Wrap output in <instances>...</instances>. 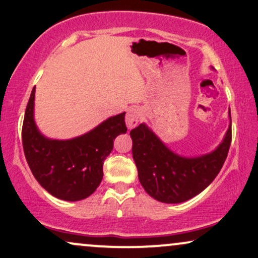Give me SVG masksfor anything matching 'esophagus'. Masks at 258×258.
I'll list each match as a JSON object with an SVG mask.
<instances>
[{"label": "esophagus", "mask_w": 258, "mask_h": 258, "mask_svg": "<svg viewBox=\"0 0 258 258\" xmlns=\"http://www.w3.org/2000/svg\"><path fill=\"white\" fill-rule=\"evenodd\" d=\"M142 110H140L138 107H132V108H130L127 110V114H126V118H125V121H126V126L127 128L131 130L133 127H136L138 125L140 119H142Z\"/></svg>", "instance_id": "34e87169"}]
</instances>
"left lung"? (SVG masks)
Returning <instances> with one entry per match:
<instances>
[{"instance_id": "8db88e82", "label": "left lung", "mask_w": 258, "mask_h": 258, "mask_svg": "<svg viewBox=\"0 0 258 258\" xmlns=\"http://www.w3.org/2000/svg\"><path fill=\"white\" fill-rule=\"evenodd\" d=\"M130 135L140 184L150 197L165 204L187 201L207 188L223 168L232 139L230 126L217 150L185 158L170 151L144 123Z\"/></svg>"}]
</instances>
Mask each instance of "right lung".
I'll use <instances>...</instances> for the list:
<instances>
[{"label": "right lung", "mask_w": 258, "mask_h": 258, "mask_svg": "<svg viewBox=\"0 0 258 258\" xmlns=\"http://www.w3.org/2000/svg\"><path fill=\"white\" fill-rule=\"evenodd\" d=\"M32 90L22 123V145L32 174L53 197L67 201L86 199L103 177V162L114 139L126 133L125 113L112 116L86 135L70 140H52L39 133L33 119Z\"/></svg>", "instance_id": "right-lung-1"}]
</instances>
